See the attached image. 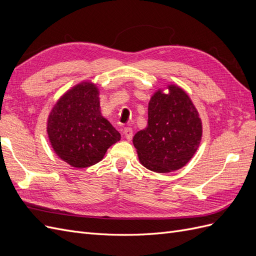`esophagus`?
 <instances>
[{
	"mask_svg": "<svg viewBox=\"0 0 256 256\" xmlns=\"http://www.w3.org/2000/svg\"><path fill=\"white\" fill-rule=\"evenodd\" d=\"M122 134H124V136H125V138H127L128 141H130L131 138H132V129H131V128H129V127L124 128Z\"/></svg>",
	"mask_w": 256,
	"mask_h": 256,
	"instance_id": "1",
	"label": "esophagus"
}]
</instances>
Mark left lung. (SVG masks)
Segmentation results:
<instances>
[{
  "label": "left lung",
  "instance_id": "obj_1",
  "mask_svg": "<svg viewBox=\"0 0 256 256\" xmlns=\"http://www.w3.org/2000/svg\"><path fill=\"white\" fill-rule=\"evenodd\" d=\"M158 90L148 104L147 127L134 136L141 164L156 173H168L188 164L202 140V120L182 88L168 85Z\"/></svg>",
  "mask_w": 256,
  "mask_h": 256
}]
</instances>
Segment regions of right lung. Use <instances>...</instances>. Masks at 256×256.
Returning <instances> with one entry per match:
<instances>
[{
	"mask_svg": "<svg viewBox=\"0 0 256 256\" xmlns=\"http://www.w3.org/2000/svg\"><path fill=\"white\" fill-rule=\"evenodd\" d=\"M47 132L54 152L78 168L98 164L120 140L100 112L98 88L88 81L74 85L58 100L49 114Z\"/></svg>",
	"mask_w": 256,
	"mask_h": 256,
	"instance_id": "1",
	"label": "right lung"
}]
</instances>
